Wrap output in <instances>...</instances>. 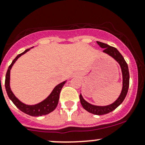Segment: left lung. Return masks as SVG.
Listing matches in <instances>:
<instances>
[{"label":"left lung","instance_id":"obj_1","mask_svg":"<svg viewBox=\"0 0 145 145\" xmlns=\"http://www.w3.org/2000/svg\"><path fill=\"white\" fill-rule=\"evenodd\" d=\"M97 43L101 48H104V52L109 55L110 56H112V57L114 58V59L117 61L118 64L121 66V71H122L123 74L122 91H121V95H120L119 97H118V98L115 101L113 104H112V105L105 106H95V105H90L88 102H86V101L83 98L81 95H80L79 97L80 101H81V104L82 106H83L86 111H88V112H90V113L93 114L103 115L114 111L115 109H116L123 102L124 99H125V96H126L127 95V93H128V87H129L130 75L129 71H128V64H127L126 62H125V59H124L122 55L118 52V50L116 48L110 46V45L106 44V43H102V42L97 41Z\"/></svg>","mask_w":145,"mask_h":145}]
</instances>
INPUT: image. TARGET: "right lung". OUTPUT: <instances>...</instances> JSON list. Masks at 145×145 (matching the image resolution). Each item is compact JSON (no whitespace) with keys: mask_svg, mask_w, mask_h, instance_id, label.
Returning <instances> with one entry per match:
<instances>
[{"mask_svg":"<svg viewBox=\"0 0 145 145\" xmlns=\"http://www.w3.org/2000/svg\"><path fill=\"white\" fill-rule=\"evenodd\" d=\"M29 50V49H27L24 52H23L22 53L17 55V56L14 58V60L12 61L11 64L9 66L8 71H7L6 76H5V89H6L7 94H8L9 98L12 100V102L14 103V105H15L20 110H21L22 112L27 114L28 115H30V116H43V115L48 114L49 113L52 112V111L55 110V108L57 106L58 102H59V93H60V91L61 90H62V87H63L64 85L65 84L66 81L62 82V83L57 85V86L54 88V90H52L51 94L44 101L41 102L40 103L38 104V105H31H31H24L22 102H20L18 99L16 98V97L14 95V94H13L12 92L11 91L10 88V69H11L12 67V65L14 64V62H16V60H17L21 55L26 53V52Z\"/></svg>","mask_w":145,"mask_h":145,"instance_id":"obj_1","label":"right lung"}]
</instances>
